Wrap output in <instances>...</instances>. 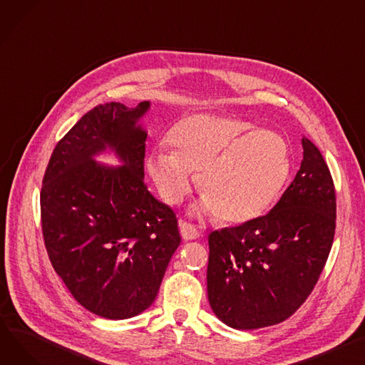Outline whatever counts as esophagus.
<instances>
[{
    "mask_svg": "<svg viewBox=\"0 0 365 365\" xmlns=\"http://www.w3.org/2000/svg\"><path fill=\"white\" fill-rule=\"evenodd\" d=\"M179 229H180L182 237L185 240H193V239H198L200 237V230L193 225H190V223H185L183 222V223H180Z\"/></svg>",
    "mask_w": 365,
    "mask_h": 365,
    "instance_id": "1",
    "label": "esophagus"
}]
</instances>
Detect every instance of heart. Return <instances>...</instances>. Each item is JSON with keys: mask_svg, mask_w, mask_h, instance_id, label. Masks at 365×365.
Wrapping results in <instances>:
<instances>
[{"mask_svg": "<svg viewBox=\"0 0 365 365\" xmlns=\"http://www.w3.org/2000/svg\"><path fill=\"white\" fill-rule=\"evenodd\" d=\"M237 117L197 114L170 130V149L157 148L147 167L165 202L176 205L198 172L200 210L240 225L261 217L279 198L292 172V150L273 130H257Z\"/></svg>", "mask_w": 365, "mask_h": 365, "instance_id": "obj_1", "label": "heart"}]
</instances>
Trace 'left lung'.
<instances>
[{
	"label": "left lung",
	"mask_w": 365,
	"mask_h": 365,
	"mask_svg": "<svg viewBox=\"0 0 365 365\" xmlns=\"http://www.w3.org/2000/svg\"><path fill=\"white\" fill-rule=\"evenodd\" d=\"M304 158L269 214L208 236L207 292L214 314L237 330L289 319L317 283L336 229L330 170L302 136Z\"/></svg>",
	"instance_id": "1"
}]
</instances>
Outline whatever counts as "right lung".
<instances>
[{"label": "right lung", "mask_w": 365, "mask_h": 365, "mask_svg": "<svg viewBox=\"0 0 365 365\" xmlns=\"http://www.w3.org/2000/svg\"><path fill=\"white\" fill-rule=\"evenodd\" d=\"M150 101L88 111L57 143L41 189L45 248L70 294L110 320L135 317L154 302L180 245L178 218L143 182ZM106 149L122 165L94 161Z\"/></svg>", "instance_id": "1"}]
</instances>
